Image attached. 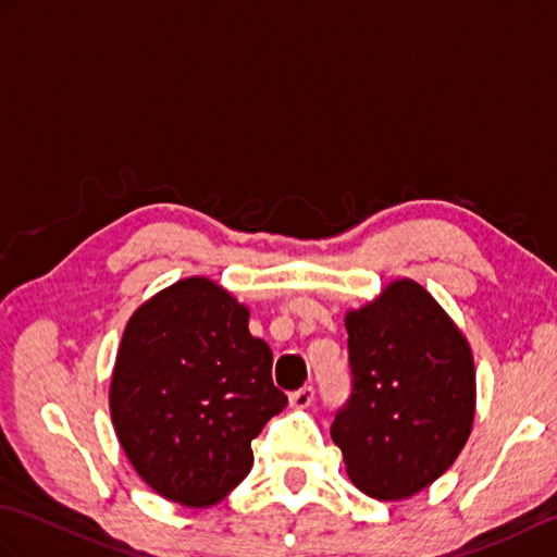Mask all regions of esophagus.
Returning a JSON list of instances; mask_svg holds the SVG:
<instances>
[{
	"instance_id": "34e87169",
	"label": "esophagus",
	"mask_w": 557,
	"mask_h": 557,
	"mask_svg": "<svg viewBox=\"0 0 557 557\" xmlns=\"http://www.w3.org/2000/svg\"><path fill=\"white\" fill-rule=\"evenodd\" d=\"M311 401H313V387H311V385H306V387L297 389V393L289 395V405H292L294 409L311 407Z\"/></svg>"
}]
</instances>
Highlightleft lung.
<instances>
[{
    "mask_svg": "<svg viewBox=\"0 0 557 557\" xmlns=\"http://www.w3.org/2000/svg\"><path fill=\"white\" fill-rule=\"evenodd\" d=\"M354 389L333 443L347 476L375 500H405L455 465L476 411L465 333L409 277L345 315Z\"/></svg>",
    "mask_w": 557,
    "mask_h": 557,
    "instance_id": "1",
    "label": "left lung"
}]
</instances>
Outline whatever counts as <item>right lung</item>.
Masks as SVG:
<instances>
[{"instance_id":"add662e5","label":"right lung","mask_w":557,"mask_h":557,"mask_svg":"<svg viewBox=\"0 0 557 557\" xmlns=\"http://www.w3.org/2000/svg\"><path fill=\"white\" fill-rule=\"evenodd\" d=\"M246 304L184 277L134 311L110 381V413L136 474L162 498L210 507L253 467L251 441L287 407Z\"/></svg>"}]
</instances>
